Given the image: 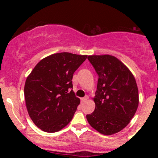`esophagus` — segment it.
Returning <instances> with one entry per match:
<instances>
[{"label":"esophagus","mask_w":158,"mask_h":158,"mask_svg":"<svg viewBox=\"0 0 158 158\" xmlns=\"http://www.w3.org/2000/svg\"><path fill=\"white\" fill-rule=\"evenodd\" d=\"M88 99V96H85V97H82V98H81V102H85V101H87Z\"/></svg>","instance_id":"34e87169"}]
</instances>
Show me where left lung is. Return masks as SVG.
Masks as SVG:
<instances>
[{"label": "left lung", "instance_id": "left-lung-1", "mask_svg": "<svg viewBox=\"0 0 158 158\" xmlns=\"http://www.w3.org/2000/svg\"><path fill=\"white\" fill-rule=\"evenodd\" d=\"M97 72L95 110L86 116L92 128L105 135L120 131L133 118L139 104V94L135 77L115 56H88Z\"/></svg>", "mask_w": 158, "mask_h": 158}]
</instances>
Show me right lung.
I'll return each mask as SVG.
<instances>
[{
    "instance_id": "obj_1",
    "label": "right lung",
    "mask_w": 158,
    "mask_h": 158,
    "mask_svg": "<svg viewBox=\"0 0 158 158\" xmlns=\"http://www.w3.org/2000/svg\"><path fill=\"white\" fill-rule=\"evenodd\" d=\"M87 55L58 52L41 59L26 79L25 102L29 116L45 132L60 131L71 121L80 99L72 79Z\"/></svg>"
}]
</instances>
